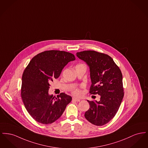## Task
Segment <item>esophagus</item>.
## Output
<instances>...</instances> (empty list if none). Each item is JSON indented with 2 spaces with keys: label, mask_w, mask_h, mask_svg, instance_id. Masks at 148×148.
I'll return each instance as SVG.
<instances>
[{
  "label": "esophagus",
  "mask_w": 148,
  "mask_h": 148,
  "mask_svg": "<svg viewBox=\"0 0 148 148\" xmlns=\"http://www.w3.org/2000/svg\"><path fill=\"white\" fill-rule=\"evenodd\" d=\"M73 101H76V102H79L80 101V99H79V98H77L75 97H73Z\"/></svg>",
  "instance_id": "1"
}]
</instances>
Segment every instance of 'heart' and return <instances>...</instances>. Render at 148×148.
<instances>
[{
  "instance_id": "1",
  "label": "heart",
  "mask_w": 148,
  "mask_h": 148,
  "mask_svg": "<svg viewBox=\"0 0 148 148\" xmlns=\"http://www.w3.org/2000/svg\"><path fill=\"white\" fill-rule=\"evenodd\" d=\"M73 94L75 96H79L80 95V91L79 89H75L73 92Z\"/></svg>"
}]
</instances>
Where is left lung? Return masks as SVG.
<instances>
[{"mask_svg": "<svg viewBox=\"0 0 148 148\" xmlns=\"http://www.w3.org/2000/svg\"><path fill=\"white\" fill-rule=\"evenodd\" d=\"M76 55L89 67V93L101 96L98 102L88 101L90 107L84 116L95 125H104L113 119L121 103L124 95L121 71L108 55L90 50Z\"/></svg>", "mask_w": 148, "mask_h": 148, "instance_id": "obj_1", "label": "left lung"}]
</instances>
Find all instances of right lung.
I'll list each match as a JSON object with an SVG mask.
<instances>
[{
  "label": "right lung",
  "instance_id": "1",
  "mask_svg": "<svg viewBox=\"0 0 148 148\" xmlns=\"http://www.w3.org/2000/svg\"><path fill=\"white\" fill-rule=\"evenodd\" d=\"M75 58L70 52L50 50L41 52L30 61L22 77L21 97L27 112L36 121L50 124L60 117L71 102V96L49 94L50 82L58 78L63 68Z\"/></svg>",
  "mask_w": 148,
  "mask_h": 148
}]
</instances>
